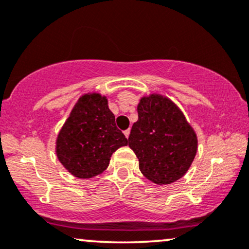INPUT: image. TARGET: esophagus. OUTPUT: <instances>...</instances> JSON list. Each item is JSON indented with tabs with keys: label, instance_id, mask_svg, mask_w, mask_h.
I'll use <instances>...</instances> for the list:
<instances>
[{
	"label": "esophagus",
	"instance_id": "34e87169",
	"mask_svg": "<svg viewBox=\"0 0 249 249\" xmlns=\"http://www.w3.org/2000/svg\"><path fill=\"white\" fill-rule=\"evenodd\" d=\"M124 136L128 138V137H129V135H130V129H127V130H124Z\"/></svg>",
	"mask_w": 249,
	"mask_h": 249
}]
</instances>
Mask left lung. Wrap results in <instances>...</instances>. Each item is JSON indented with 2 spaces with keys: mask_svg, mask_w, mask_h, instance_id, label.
Segmentation results:
<instances>
[{
  "mask_svg": "<svg viewBox=\"0 0 249 249\" xmlns=\"http://www.w3.org/2000/svg\"><path fill=\"white\" fill-rule=\"evenodd\" d=\"M137 112L128 141L142 174L158 185L182 178L198 151L195 129L178 106L161 93L142 97Z\"/></svg>",
  "mask_w": 249,
  "mask_h": 249,
  "instance_id": "left-lung-1",
  "label": "left lung"
}]
</instances>
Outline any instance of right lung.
Segmentation results:
<instances>
[{"instance_id":"obj_1","label":"right lung","mask_w":249,"mask_h":249,"mask_svg":"<svg viewBox=\"0 0 249 249\" xmlns=\"http://www.w3.org/2000/svg\"><path fill=\"white\" fill-rule=\"evenodd\" d=\"M128 141L115 125L107 97L87 92L77 99L56 138V156L71 175L89 179L108 167L112 154Z\"/></svg>"}]
</instances>
